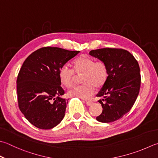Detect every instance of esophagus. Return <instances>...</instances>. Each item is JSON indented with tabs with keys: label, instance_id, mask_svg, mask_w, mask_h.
Segmentation results:
<instances>
[{
	"label": "esophagus",
	"instance_id": "1",
	"mask_svg": "<svg viewBox=\"0 0 158 158\" xmlns=\"http://www.w3.org/2000/svg\"><path fill=\"white\" fill-rule=\"evenodd\" d=\"M85 103H86V105H87V106H89L92 104V101H85Z\"/></svg>",
	"mask_w": 158,
	"mask_h": 158
}]
</instances>
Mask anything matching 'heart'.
<instances>
[{"mask_svg":"<svg viewBox=\"0 0 158 158\" xmlns=\"http://www.w3.org/2000/svg\"><path fill=\"white\" fill-rule=\"evenodd\" d=\"M75 75H81V85L74 87L68 92L69 97H75L82 99L88 98L94 91V88H101L106 83L108 70L106 64L103 61H95L86 55H82L72 64V70L66 66L61 68L59 71V79L61 85L67 88H71L74 84Z\"/></svg>","mask_w":158,"mask_h":158,"instance_id":"1","label":"heart"}]
</instances>
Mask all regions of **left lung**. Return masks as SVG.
<instances>
[{
    "label": "left lung",
    "mask_w": 158,
    "mask_h": 158,
    "mask_svg": "<svg viewBox=\"0 0 158 158\" xmlns=\"http://www.w3.org/2000/svg\"><path fill=\"white\" fill-rule=\"evenodd\" d=\"M89 55L106 64L107 79L97 97L103 107L98 121L112 123L129 112L138 97L141 77L137 60L121 48H104L89 51Z\"/></svg>",
    "instance_id": "1"
}]
</instances>
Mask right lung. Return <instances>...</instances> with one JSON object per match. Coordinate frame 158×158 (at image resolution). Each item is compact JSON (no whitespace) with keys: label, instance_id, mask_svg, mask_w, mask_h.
<instances>
[{"label":"right lung","instance_id":"add662e5","mask_svg":"<svg viewBox=\"0 0 158 158\" xmlns=\"http://www.w3.org/2000/svg\"><path fill=\"white\" fill-rule=\"evenodd\" d=\"M57 47H43L32 52L22 66L17 78L18 107L36 127L50 129L62 120L67 100L61 98L59 71L78 54Z\"/></svg>","mask_w":158,"mask_h":158}]
</instances>
